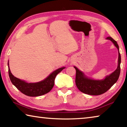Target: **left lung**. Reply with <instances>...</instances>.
I'll return each instance as SVG.
<instances>
[{
	"mask_svg": "<svg viewBox=\"0 0 127 127\" xmlns=\"http://www.w3.org/2000/svg\"><path fill=\"white\" fill-rule=\"evenodd\" d=\"M107 39L111 40L114 45L118 49L119 57H118V65L117 69L109 76H107L103 80L97 81L88 78L76 66H74L76 70V85L79 91L83 93L90 95H100L106 92L117 82L119 78L120 73V62L121 57L119 50V46L117 42L111 37H107Z\"/></svg>",
	"mask_w": 127,
	"mask_h": 127,
	"instance_id": "obj_1",
	"label": "left lung"
}]
</instances>
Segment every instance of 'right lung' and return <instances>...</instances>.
<instances>
[{"label": "right lung", "mask_w": 127, "mask_h": 127, "mask_svg": "<svg viewBox=\"0 0 127 127\" xmlns=\"http://www.w3.org/2000/svg\"><path fill=\"white\" fill-rule=\"evenodd\" d=\"M64 68H65L63 67L58 69L44 80L37 83H28L17 78L10 72L9 67L8 68V73L12 83L17 89L26 95L35 97L43 95L50 92L54 85V80L57 75Z\"/></svg>", "instance_id": "obj_1"}]
</instances>
